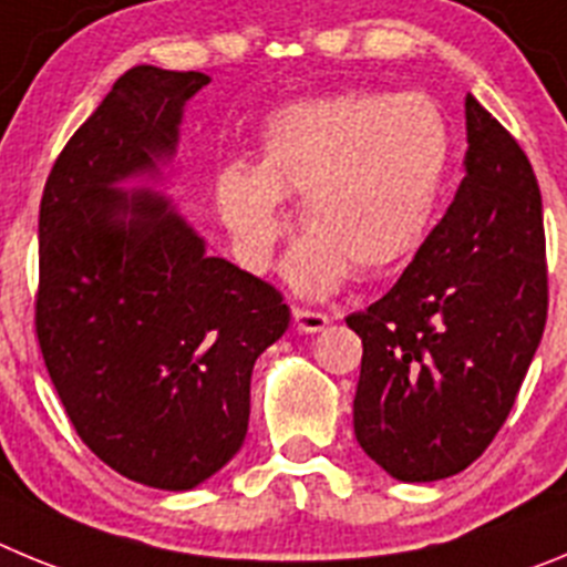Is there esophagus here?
<instances>
[{"mask_svg": "<svg viewBox=\"0 0 567 567\" xmlns=\"http://www.w3.org/2000/svg\"><path fill=\"white\" fill-rule=\"evenodd\" d=\"M293 319H296V328L305 330V333H319L330 324V316L324 310H310V308H293Z\"/></svg>", "mask_w": 567, "mask_h": 567, "instance_id": "esophagus-1", "label": "esophagus"}]
</instances>
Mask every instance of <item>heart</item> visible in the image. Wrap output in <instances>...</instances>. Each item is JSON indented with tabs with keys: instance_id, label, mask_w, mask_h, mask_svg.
Returning <instances> with one entry per match:
<instances>
[{
	"instance_id": "heart-1",
	"label": "heart",
	"mask_w": 567,
	"mask_h": 567,
	"mask_svg": "<svg viewBox=\"0 0 567 567\" xmlns=\"http://www.w3.org/2000/svg\"><path fill=\"white\" fill-rule=\"evenodd\" d=\"M449 157L446 121L421 95L316 99L277 112L257 169L226 166L214 200L239 259L262 271L285 228L279 200L299 197V226L310 237L288 274L305 290H330L347 271L379 277L421 246Z\"/></svg>"
}]
</instances>
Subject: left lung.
Returning a JSON list of instances; mask_svg holds the SVG:
<instances>
[{"mask_svg": "<svg viewBox=\"0 0 567 567\" xmlns=\"http://www.w3.org/2000/svg\"><path fill=\"white\" fill-rule=\"evenodd\" d=\"M466 177L367 310L355 441L395 481L472 466L506 423L548 319L543 195L512 132L466 95Z\"/></svg>", "mask_w": 567, "mask_h": 567, "instance_id": "left-lung-1", "label": "left lung"}]
</instances>
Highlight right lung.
Listing matches in <instances>:
<instances>
[{"label": "right lung", "mask_w": 567, "mask_h": 567, "mask_svg": "<svg viewBox=\"0 0 567 567\" xmlns=\"http://www.w3.org/2000/svg\"><path fill=\"white\" fill-rule=\"evenodd\" d=\"M206 84L150 64L121 75L55 157L39 208L35 339L50 381L95 457L166 492L237 455L254 361L290 319L271 282L206 257L163 197L115 188L172 155L183 104Z\"/></svg>", "instance_id": "obj_1"}]
</instances>
